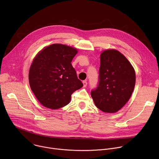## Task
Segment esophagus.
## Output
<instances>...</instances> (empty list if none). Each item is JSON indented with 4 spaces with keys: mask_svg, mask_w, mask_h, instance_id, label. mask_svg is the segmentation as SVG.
Listing matches in <instances>:
<instances>
[{
    "mask_svg": "<svg viewBox=\"0 0 159 159\" xmlns=\"http://www.w3.org/2000/svg\"><path fill=\"white\" fill-rule=\"evenodd\" d=\"M83 84H84V87H85L87 86V81H86V80H84V81H83Z\"/></svg>",
    "mask_w": 159,
    "mask_h": 159,
    "instance_id": "esophagus-1",
    "label": "esophagus"
}]
</instances>
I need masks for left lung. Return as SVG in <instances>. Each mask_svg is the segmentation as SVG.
Segmentation results:
<instances>
[{
    "label": "left lung",
    "instance_id": "8db88e82",
    "mask_svg": "<svg viewBox=\"0 0 159 159\" xmlns=\"http://www.w3.org/2000/svg\"><path fill=\"white\" fill-rule=\"evenodd\" d=\"M98 87L91 96L98 108L116 112L129 99L135 85V72L126 58L115 50H107L100 56Z\"/></svg>",
    "mask_w": 159,
    "mask_h": 159
}]
</instances>
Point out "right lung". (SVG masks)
Instances as JSON below:
<instances>
[{"instance_id": "right-lung-1", "label": "right lung", "mask_w": 159, "mask_h": 159, "mask_svg": "<svg viewBox=\"0 0 159 159\" xmlns=\"http://www.w3.org/2000/svg\"><path fill=\"white\" fill-rule=\"evenodd\" d=\"M76 49L53 44L39 52L29 72L31 90L44 107L57 109L69 104L71 95L83 87L71 62Z\"/></svg>"}]
</instances>
